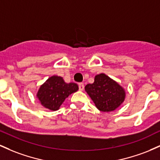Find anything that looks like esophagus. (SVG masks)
<instances>
[{
    "label": "esophagus",
    "instance_id": "34e87169",
    "mask_svg": "<svg viewBox=\"0 0 160 160\" xmlns=\"http://www.w3.org/2000/svg\"><path fill=\"white\" fill-rule=\"evenodd\" d=\"M84 89V84L82 82H80L79 83V90L80 91H82Z\"/></svg>",
    "mask_w": 160,
    "mask_h": 160
}]
</instances>
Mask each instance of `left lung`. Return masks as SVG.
Returning a JSON list of instances; mask_svg holds the SVG:
<instances>
[{
	"mask_svg": "<svg viewBox=\"0 0 160 160\" xmlns=\"http://www.w3.org/2000/svg\"><path fill=\"white\" fill-rule=\"evenodd\" d=\"M85 90L96 108L103 112L115 111L126 98L123 88L103 73L96 75L94 82L87 84Z\"/></svg>",
	"mask_w": 160,
	"mask_h": 160,
	"instance_id": "8db88e82",
	"label": "left lung"
}]
</instances>
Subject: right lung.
<instances>
[{"label":"right lung","mask_w":160,"mask_h":160,"mask_svg":"<svg viewBox=\"0 0 160 160\" xmlns=\"http://www.w3.org/2000/svg\"><path fill=\"white\" fill-rule=\"evenodd\" d=\"M78 89L77 83H67L62 77L54 75L40 86L37 93V98L45 108L56 111L59 109L66 98Z\"/></svg>","instance_id":"right-lung-1"}]
</instances>
